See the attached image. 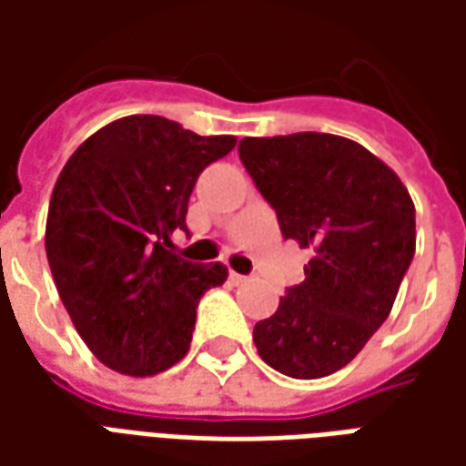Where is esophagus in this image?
<instances>
[{"label":"esophagus","mask_w":466,"mask_h":466,"mask_svg":"<svg viewBox=\"0 0 466 466\" xmlns=\"http://www.w3.org/2000/svg\"><path fill=\"white\" fill-rule=\"evenodd\" d=\"M229 279H232V284H247L249 279L244 277V274H237V272H229Z\"/></svg>","instance_id":"34e87169"}]
</instances>
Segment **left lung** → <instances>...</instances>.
I'll return each instance as SVG.
<instances>
[{
    "label": "left lung",
    "instance_id": "obj_1",
    "mask_svg": "<svg viewBox=\"0 0 466 466\" xmlns=\"http://www.w3.org/2000/svg\"><path fill=\"white\" fill-rule=\"evenodd\" d=\"M239 159L284 239L314 252L304 282L254 324L257 351L294 380L327 377L390 317L414 257V202L387 164L337 134L244 137Z\"/></svg>",
    "mask_w": 466,
    "mask_h": 466
}]
</instances>
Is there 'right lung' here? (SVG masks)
Returning <instances> with one entry per match:
<instances>
[{"instance_id":"right-lung-1","label":"right lung","mask_w":466,"mask_h":466,"mask_svg":"<svg viewBox=\"0 0 466 466\" xmlns=\"http://www.w3.org/2000/svg\"><path fill=\"white\" fill-rule=\"evenodd\" d=\"M237 144L164 116L109 122L66 159L46 214L45 247L72 324L109 370L152 377L189 351L197 304L227 279L222 264L172 254L204 167Z\"/></svg>"}]
</instances>
